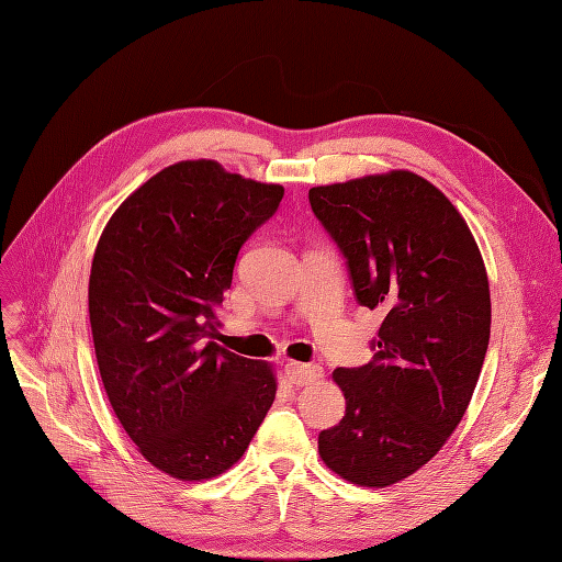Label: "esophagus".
Returning <instances> with one entry per match:
<instances>
[{
	"label": "esophagus",
	"mask_w": 562,
	"mask_h": 562,
	"mask_svg": "<svg viewBox=\"0 0 562 562\" xmlns=\"http://www.w3.org/2000/svg\"><path fill=\"white\" fill-rule=\"evenodd\" d=\"M285 378L295 386L312 384L318 378H323V368L316 363H297V361H288L285 363Z\"/></svg>",
	"instance_id": "1"
}]
</instances>
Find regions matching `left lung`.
Listing matches in <instances>:
<instances>
[{
	"label": "left lung",
	"instance_id": "1",
	"mask_svg": "<svg viewBox=\"0 0 562 562\" xmlns=\"http://www.w3.org/2000/svg\"><path fill=\"white\" fill-rule=\"evenodd\" d=\"M353 295L384 321L375 356L337 368L347 411L318 434L345 481L386 487L422 469L462 422L490 342L487 271L450 199L411 171L310 190Z\"/></svg>",
	"mask_w": 562,
	"mask_h": 562
}]
</instances>
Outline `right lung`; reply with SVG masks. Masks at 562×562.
Returning <instances> with one entry per match:
<instances>
[{
    "mask_svg": "<svg viewBox=\"0 0 562 562\" xmlns=\"http://www.w3.org/2000/svg\"><path fill=\"white\" fill-rule=\"evenodd\" d=\"M281 199V184L180 161L140 184L98 241L89 314L100 378L140 454L178 481L239 462L274 403L271 366L213 339L239 250Z\"/></svg>",
    "mask_w": 562,
    "mask_h": 562,
    "instance_id": "right-lung-1",
    "label": "right lung"
}]
</instances>
